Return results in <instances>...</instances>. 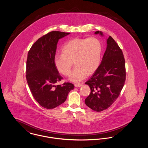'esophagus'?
Wrapping results in <instances>:
<instances>
[{
	"label": "esophagus",
	"instance_id": "1",
	"mask_svg": "<svg viewBox=\"0 0 148 148\" xmlns=\"http://www.w3.org/2000/svg\"><path fill=\"white\" fill-rule=\"evenodd\" d=\"M74 85H75V87L78 88V87L81 86L82 85V84H74Z\"/></svg>",
	"mask_w": 148,
	"mask_h": 148
}]
</instances>
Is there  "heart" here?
Masks as SVG:
<instances>
[{
  "instance_id": "heart-1",
  "label": "heart",
  "mask_w": 148,
  "mask_h": 148,
  "mask_svg": "<svg viewBox=\"0 0 148 148\" xmlns=\"http://www.w3.org/2000/svg\"><path fill=\"white\" fill-rule=\"evenodd\" d=\"M101 52L102 45L97 38H74L64 44L62 54L55 56L54 64L60 73L68 76L73 62L75 66L70 80L79 82L98 69Z\"/></svg>"
}]
</instances>
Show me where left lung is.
Wrapping results in <instances>:
<instances>
[{
  "instance_id": "left-lung-1",
  "label": "left lung",
  "mask_w": 148,
  "mask_h": 148,
  "mask_svg": "<svg viewBox=\"0 0 148 148\" xmlns=\"http://www.w3.org/2000/svg\"><path fill=\"white\" fill-rule=\"evenodd\" d=\"M95 34L103 35L101 32ZM106 49L101 63L86 83L90 94L85 103L92 110L101 112L108 109L119 96L126 79L125 59L123 51L112 36L107 39Z\"/></svg>"
}]
</instances>
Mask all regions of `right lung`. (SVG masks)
Listing matches in <instances>:
<instances>
[{"mask_svg":"<svg viewBox=\"0 0 148 148\" xmlns=\"http://www.w3.org/2000/svg\"><path fill=\"white\" fill-rule=\"evenodd\" d=\"M69 34L52 31L39 38L29 51L27 81L35 100L46 109H54L63 104L74 89L71 83L56 84L63 79L54 64L56 45L59 39Z\"/></svg>","mask_w":148,"mask_h":148,"instance_id":"obj_1","label":"right lung"}]
</instances>
